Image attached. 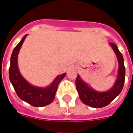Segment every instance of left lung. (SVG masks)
<instances>
[{
	"mask_svg": "<svg viewBox=\"0 0 133 133\" xmlns=\"http://www.w3.org/2000/svg\"><path fill=\"white\" fill-rule=\"evenodd\" d=\"M109 44L116 54L118 63V76L113 87L105 91H98L89 86L78 74L76 77V88L79 98L84 104L90 107L96 108L105 107L121 94L123 88L125 76L123 57L116 44L114 43H109Z\"/></svg>",
	"mask_w": 133,
	"mask_h": 133,
	"instance_id": "1",
	"label": "left lung"
}]
</instances>
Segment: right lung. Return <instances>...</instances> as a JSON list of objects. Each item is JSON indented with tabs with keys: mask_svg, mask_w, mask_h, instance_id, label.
Returning a JSON list of instances; mask_svg holds the SVG:
<instances>
[{
	"mask_svg": "<svg viewBox=\"0 0 133 133\" xmlns=\"http://www.w3.org/2000/svg\"><path fill=\"white\" fill-rule=\"evenodd\" d=\"M28 35H25L23 37L12 52L9 68L10 81L20 99L35 107H43L54 101L58 85L64 78L66 73L58 75L46 87H36L29 83L20 73L17 64L18 54Z\"/></svg>",
	"mask_w": 133,
	"mask_h": 133,
	"instance_id": "right-lung-1",
	"label": "right lung"
}]
</instances>
